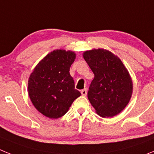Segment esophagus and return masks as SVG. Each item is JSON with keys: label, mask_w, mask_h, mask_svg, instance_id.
<instances>
[{"label": "esophagus", "mask_w": 154, "mask_h": 154, "mask_svg": "<svg viewBox=\"0 0 154 154\" xmlns=\"http://www.w3.org/2000/svg\"><path fill=\"white\" fill-rule=\"evenodd\" d=\"M81 94H82V96H86L87 95L86 89H82V90H81Z\"/></svg>", "instance_id": "1"}]
</instances>
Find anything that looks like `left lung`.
Returning a JSON list of instances; mask_svg holds the SVG:
<instances>
[{"label": "left lung", "instance_id": "left-lung-1", "mask_svg": "<svg viewBox=\"0 0 154 154\" xmlns=\"http://www.w3.org/2000/svg\"><path fill=\"white\" fill-rule=\"evenodd\" d=\"M83 58L94 73L88 99L96 113L112 117L127 106L133 93V81L118 56L103 48L83 53Z\"/></svg>", "mask_w": 154, "mask_h": 154}]
</instances>
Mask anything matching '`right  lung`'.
<instances>
[{"label": "right lung", "mask_w": 154, "mask_h": 154, "mask_svg": "<svg viewBox=\"0 0 154 154\" xmlns=\"http://www.w3.org/2000/svg\"><path fill=\"white\" fill-rule=\"evenodd\" d=\"M75 57L72 51L54 50L42 58L30 75V99L36 109L46 117H62L75 99L81 96L75 89L74 80L69 73Z\"/></svg>", "instance_id": "add662e5"}]
</instances>
